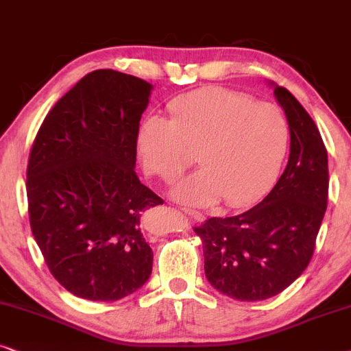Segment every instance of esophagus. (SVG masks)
<instances>
[{
	"label": "esophagus",
	"mask_w": 351,
	"mask_h": 351,
	"mask_svg": "<svg viewBox=\"0 0 351 351\" xmlns=\"http://www.w3.org/2000/svg\"><path fill=\"white\" fill-rule=\"evenodd\" d=\"M181 212H184V213L188 215V217H191V218L197 219V221H202V219H204V215L200 213V212H195V210H193V208H186V207H183V208H181Z\"/></svg>",
	"instance_id": "obj_1"
}]
</instances>
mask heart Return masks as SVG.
<instances>
[{"mask_svg":"<svg viewBox=\"0 0 351 351\" xmlns=\"http://www.w3.org/2000/svg\"><path fill=\"white\" fill-rule=\"evenodd\" d=\"M171 120L151 114L141 121L136 147L147 173L175 181L197 151L200 170L171 189L176 200L230 207L258 200L274 183L287 156L291 128L269 102L224 88L181 96L170 104Z\"/></svg>","mask_w":351,"mask_h":351,"instance_id":"obj_1","label":"heart"}]
</instances>
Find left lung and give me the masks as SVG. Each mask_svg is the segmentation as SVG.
Wrapping results in <instances>:
<instances>
[{
  "mask_svg": "<svg viewBox=\"0 0 351 351\" xmlns=\"http://www.w3.org/2000/svg\"><path fill=\"white\" fill-rule=\"evenodd\" d=\"M269 85L291 128L286 170L255 207L194 228L204 245L208 282L241 302L278 295L300 276L328 207V151L319 130L292 93Z\"/></svg>",
  "mask_w": 351,
  "mask_h": 351,
  "instance_id": "8db88e82",
  "label": "left lung"
}]
</instances>
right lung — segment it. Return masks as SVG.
<instances>
[{"instance_id":"right-lung-1","label":"right lung","mask_w":351,"mask_h":351,"mask_svg":"<svg viewBox=\"0 0 351 351\" xmlns=\"http://www.w3.org/2000/svg\"><path fill=\"white\" fill-rule=\"evenodd\" d=\"M152 85L110 69L85 75L41 123L27 167L30 228L51 274L73 295L115 302L152 273L136 134Z\"/></svg>"}]
</instances>
